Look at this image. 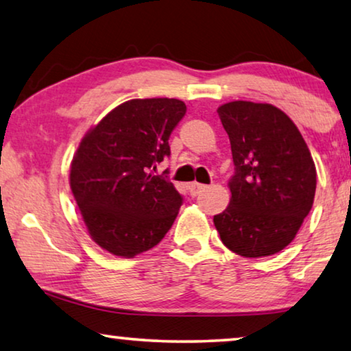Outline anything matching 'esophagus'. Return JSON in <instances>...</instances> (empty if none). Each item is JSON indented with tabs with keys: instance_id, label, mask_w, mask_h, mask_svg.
<instances>
[{
	"instance_id": "esophagus-1",
	"label": "esophagus",
	"mask_w": 351,
	"mask_h": 351,
	"mask_svg": "<svg viewBox=\"0 0 351 351\" xmlns=\"http://www.w3.org/2000/svg\"><path fill=\"white\" fill-rule=\"evenodd\" d=\"M206 189L205 184H200V182H192V184H189V193L192 197H197L198 193L203 192Z\"/></svg>"
}]
</instances>
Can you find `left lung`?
I'll return each mask as SVG.
<instances>
[{
  "label": "left lung",
  "instance_id": "left-lung-1",
  "mask_svg": "<svg viewBox=\"0 0 351 351\" xmlns=\"http://www.w3.org/2000/svg\"><path fill=\"white\" fill-rule=\"evenodd\" d=\"M232 145L234 175L226 211L214 216L222 243L247 258L268 257L295 239L313 205L317 170L295 123L271 104L217 108Z\"/></svg>",
  "mask_w": 351,
  "mask_h": 351
}]
</instances>
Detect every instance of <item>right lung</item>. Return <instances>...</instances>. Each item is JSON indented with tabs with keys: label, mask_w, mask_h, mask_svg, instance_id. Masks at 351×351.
<instances>
[{
	"label": "right lung",
	"mask_w": 351,
	"mask_h": 351,
	"mask_svg": "<svg viewBox=\"0 0 351 351\" xmlns=\"http://www.w3.org/2000/svg\"><path fill=\"white\" fill-rule=\"evenodd\" d=\"M184 114L180 99H132L82 138L71 189L88 233L107 252L132 258L159 244L173 226L182 197L149 170L170 156V134Z\"/></svg>",
	"instance_id": "1"
}]
</instances>
